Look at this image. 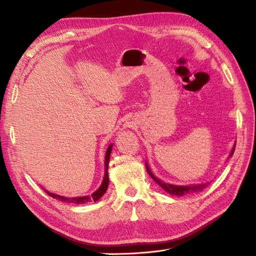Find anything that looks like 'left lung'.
Wrapping results in <instances>:
<instances>
[{
  "mask_svg": "<svg viewBox=\"0 0 256 256\" xmlns=\"http://www.w3.org/2000/svg\"><path fill=\"white\" fill-rule=\"evenodd\" d=\"M234 148L236 145L232 148V152H231L230 156L234 155ZM146 169L148 174L152 176V179L157 182L160 186H162L166 192H168L171 195H176V196H182L184 194H188V193H195V192H200L202 190H204L207 186H208V183H203V184H192V186H174V184H168V183H164L162 181H160L159 179L152 174V172L150 171V167H148L147 164H146Z\"/></svg>",
  "mask_w": 256,
  "mask_h": 256,
  "instance_id": "8db88e82",
  "label": "left lung"
}]
</instances>
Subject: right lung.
<instances>
[{
	"label": "right lung",
	"instance_id": "right-lung-1",
	"mask_svg": "<svg viewBox=\"0 0 256 256\" xmlns=\"http://www.w3.org/2000/svg\"><path fill=\"white\" fill-rule=\"evenodd\" d=\"M112 150V144L108 147V150L106 152V162H104V181L101 183L100 188L97 190L96 192H94L90 196H80V198H64V196H60V195H56V194H53L50 193L49 191H46L48 194L50 196H52L53 198H56L61 202H64V203H70V204H85L87 202H90L94 200L96 202L98 200L101 196H102L106 188H108V184H109V176H108V166H109V160H110V154Z\"/></svg>",
	"mask_w": 256,
	"mask_h": 256
}]
</instances>
